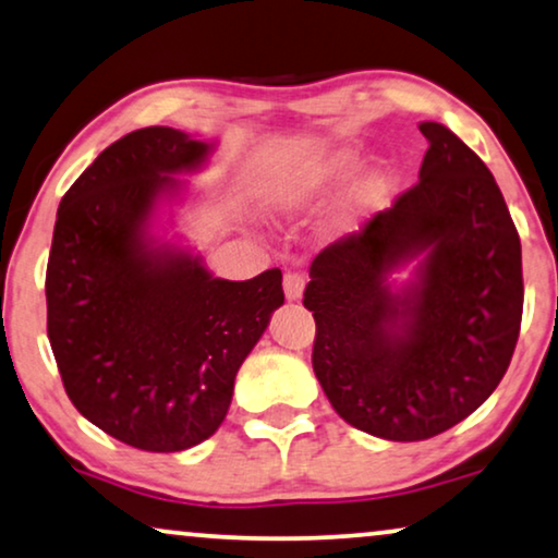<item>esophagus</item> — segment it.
<instances>
[{"mask_svg": "<svg viewBox=\"0 0 558 558\" xmlns=\"http://www.w3.org/2000/svg\"><path fill=\"white\" fill-rule=\"evenodd\" d=\"M303 288H306V275H303V272H286L283 291H286L288 301H299L303 295Z\"/></svg>", "mask_w": 558, "mask_h": 558, "instance_id": "34e87169", "label": "esophagus"}]
</instances>
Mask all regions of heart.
Segmentation results:
<instances>
[{
	"instance_id": "1",
	"label": "heart",
	"mask_w": 558,
	"mask_h": 558,
	"mask_svg": "<svg viewBox=\"0 0 558 558\" xmlns=\"http://www.w3.org/2000/svg\"><path fill=\"white\" fill-rule=\"evenodd\" d=\"M360 166V153L354 147H339V150L326 153L322 158L306 160L291 170H283L267 183V202L272 209L283 214H301L324 204L333 196L341 185L349 181ZM388 166H373L360 178L352 191V211L365 214L373 211L377 204L388 196L390 189ZM344 225L352 227V217H344Z\"/></svg>"
}]
</instances>
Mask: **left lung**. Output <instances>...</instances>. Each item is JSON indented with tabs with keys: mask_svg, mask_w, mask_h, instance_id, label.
I'll use <instances>...</instances> for the list:
<instances>
[{
	"mask_svg": "<svg viewBox=\"0 0 558 558\" xmlns=\"http://www.w3.org/2000/svg\"><path fill=\"white\" fill-rule=\"evenodd\" d=\"M418 183L311 263L314 373L349 426L423 441L500 385L523 316L521 236L493 173L454 132L421 122ZM422 257L392 292L387 275Z\"/></svg>",
	"mask_w": 558,
	"mask_h": 558,
	"instance_id": "8db88e82",
	"label": "left lung"
}]
</instances>
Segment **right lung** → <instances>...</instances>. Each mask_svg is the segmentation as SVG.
Wrapping results in <instances>:
<instances>
[{
  "instance_id": "1",
  "label": "right lung",
  "mask_w": 558,
  "mask_h": 558,
  "mask_svg": "<svg viewBox=\"0 0 558 558\" xmlns=\"http://www.w3.org/2000/svg\"><path fill=\"white\" fill-rule=\"evenodd\" d=\"M211 145L173 128L109 145L58 206L46 272L48 339L76 411L117 441L183 451L209 439L234 377L283 306L278 267L221 280L147 227Z\"/></svg>"
}]
</instances>
